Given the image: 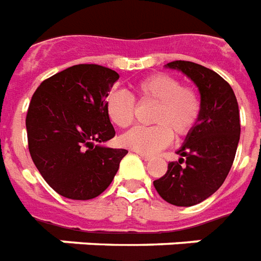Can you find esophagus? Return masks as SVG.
Returning <instances> with one entry per match:
<instances>
[{
	"instance_id": "obj_1",
	"label": "esophagus",
	"mask_w": 261,
	"mask_h": 261,
	"mask_svg": "<svg viewBox=\"0 0 261 261\" xmlns=\"http://www.w3.org/2000/svg\"><path fill=\"white\" fill-rule=\"evenodd\" d=\"M139 157L142 160H144V161H150L151 160V155H149V154H142V153H138Z\"/></svg>"
}]
</instances>
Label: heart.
<instances>
[{
    "label": "heart",
    "instance_id": "obj_1",
    "mask_svg": "<svg viewBox=\"0 0 261 261\" xmlns=\"http://www.w3.org/2000/svg\"><path fill=\"white\" fill-rule=\"evenodd\" d=\"M140 102H154L150 121L153 126H136L119 138V143L133 151L154 154L172 140V133L185 136L195 128L201 111L200 97L191 87L182 86L176 77L155 73L140 81L135 89ZM112 125L128 128L135 118V101L126 91L114 90L104 102Z\"/></svg>",
    "mask_w": 261,
    "mask_h": 261
}]
</instances>
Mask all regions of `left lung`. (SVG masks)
Returning <instances> with one entry per match:
<instances>
[{"instance_id":"obj_1","label":"left lung","mask_w":261,"mask_h":261,"mask_svg":"<svg viewBox=\"0 0 261 261\" xmlns=\"http://www.w3.org/2000/svg\"><path fill=\"white\" fill-rule=\"evenodd\" d=\"M165 68L179 70L195 83L201 111L176 151L179 163H170L167 174L153 184L170 204L191 207L218 191L231 170L241 136L239 107L232 87L214 70L189 61H174Z\"/></svg>"}]
</instances>
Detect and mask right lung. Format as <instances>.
<instances>
[{
  "label": "right lung",
  "instance_id": "add662e5",
  "mask_svg": "<svg viewBox=\"0 0 261 261\" xmlns=\"http://www.w3.org/2000/svg\"><path fill=\"white\" fill-rule=\"evenodd\" d=\"M115 70L81 64L34 91L26 115L29 151L44 180L64 197L90 200L107 189L126 155L106 142L115 130L104 108Z\"/></svg>",
  "mask_w": 261,
  "mask_h": 261
}]
</instances>
